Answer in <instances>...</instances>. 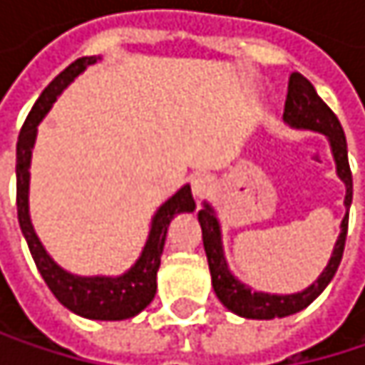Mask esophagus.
<instances>
[{"label":"esophagus","instance_id":"esophagus-1","mask_svg":"<svg viewBox=\"0 0 365 365\" xmlns=\"http://www.w3.org/2000/svg\"><path fill=\"white\" fill-rule=\"evenodd\" d=\"M190 183H192L194 196L202 198V196H207V194L211 192V187H213V178H211L209 173H196Z\"/></svg>","mask_w":365,"mask_h":365}]
</instances>
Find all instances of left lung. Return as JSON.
Masks as SVG:
<instances>
[{
	"mask_svg": "<svg viewBox=\"0 0 365 365\" xmlns=\"http://www.w3.org/2000/svg\"><path fill=\"white\" fill-rule=\"evenodd\" d=\"M283 120L289 126L317 130L328 137L329 148H331V154L336 160V173L346 185L344 207L349 211L351 200H353V178H351V167H349V156H346L344 130H342L336 113L322 101V97L313 88V84L298 71H294L289 76ZM198 222L202 228V245H205V254H207V262H209V270H211V283H213V289H215V296L220 298V302L228 311H232L241 317H247V319H277V317H287V315H294V313L307 309L328 287V283L334 279V274L340 266V259H342L346 228H349V213L342 217L338 241L334 245L328 266L324 268L319 279L313 285H309L304 292L285 294V296L252 292V287L241 283L228 270L224 250H222L220 222H217L211 205L205 202V207L198 211Z\"/></svg>",
	"mask_w": 365,
	"mask_h": 365,
	"instance_id": "8db88e82",
	"label": "left lung"
}]
</instances>
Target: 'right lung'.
<instances>
[{"mask_svg":"<svg viewBox=\"0 0 365 365\" xmlns=\"http://www.w3.org/2000/svg\"><path fill=\"white\" fill-rule=\"evenodd\" d=\"M99 56H82L73 61L67 69H63L39 95L34 110L29 111L16 143V209H19V224L34 255L39 274L43 277L46 285L54 294V298L86 319H101V322H120L135 317L141 313L156 294V272L160 266V255L165 250L167 230L175 215L192 213L194 198L190 185H183L175 192L154 215L150 237L139 259L120 277H78L63 270L50 255L46 254L43 245L39 243L31 217H29V167H31V150L36 143L37 124L52 108L56 97Z\"/></svg>","mask_w":365,"mask_h":365,"instance_id":"add662e5","label":"right lung"}]
</instances>
